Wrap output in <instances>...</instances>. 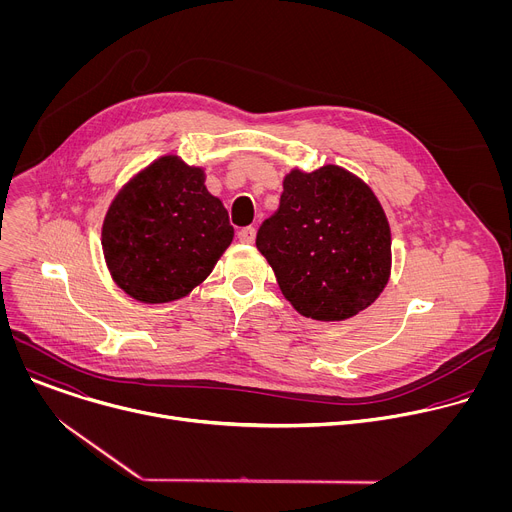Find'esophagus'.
Segmentation results:
<instances>
[{"instance_id":"1","label":"esophagus","mask_w":512,"mask_h":512,"mask_svg":"<svg viewBox=\"0 0 512 512\" xmlns=\"http://www.w3.org/2000/svg\"><path fill=\"white\" fill-rule=\"evenodd\" d=\"M255 235H257V231H255V227H245V229H241L239 231V241L241 243H253L255 241Z\"/></svg>"}]
</instances>
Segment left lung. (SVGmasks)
<instances>
[{"mask_svg": "<svg viewBox=\"0 0 512 512\" xmlns=\"http://www.w3.org/2000/svg\"><path fill=\"white\" fill-rule=\"evenodd\" d=\"M281 294L302 316L338 322L369 308L391 273V229L373 190L340 166L291 170L257 231Z\"/></svg>", "mask_w": 512, "mask_h": 512, "instance_id": "left-lung-1", "label": "left lung"}]
</instances>
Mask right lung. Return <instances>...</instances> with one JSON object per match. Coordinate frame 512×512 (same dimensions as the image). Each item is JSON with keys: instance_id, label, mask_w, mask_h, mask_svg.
I'll return each mask as SVG.
<instances>
[{"instance_id": "obj_1", "label": "right lung", "mask_w": 512, "mask_h": 512, "mask_svg": "<svg viewBox=\"0 0 512 512\" xmlns=\"http://www.w3.org/2000/svg\"><path fill=\"white\" fill-rule=\"evenodd\" d=\"M223 202L202 168L164 156L129 180L103 223L111 277L133 300L166 304L200 285L233 241Z\"/></svg>"}]
</instances>
